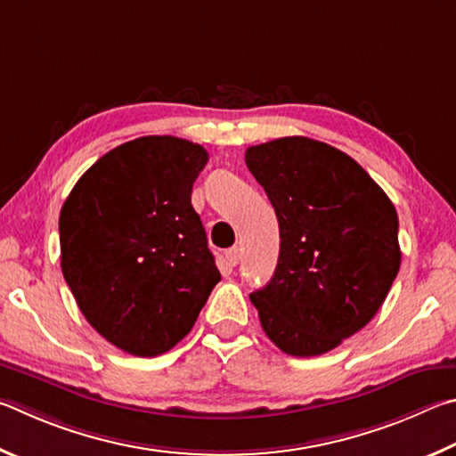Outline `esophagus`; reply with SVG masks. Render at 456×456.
<instances>
[{
	"instance_id": "obj_1",
	"label": "esophagus",
	"mask_w": 456,
	"mask_h": 456,
	"mask_svg": "<svg viewBox=\"0 0 456 456\" xmlns=\"http://www.w3.org/2000/svg\"><path fill=\"white\" fill-rule=\"evenodd\" d=\"M226 260L230 266H238V262H240V248H238V246H234V248H228Z\"/></svg>"
}]
</instances>
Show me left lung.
<instances>
[{
  "instance_id": "8db88e82",
  "label": "left lung",
  "mask_w": 456,
  "mask_h": 456,
  "mask_svg": "<svg viewBox=\"0 0 456 456\" xmlns=\"http://www.w3.org/2000/svg\"><path fill=\"white\" fill-rule=\"evenodd\" d=\"M246 166L281 228L273 281L250 294L266 337L318 356L364 329L401 268L393 202L345 151L290 135L250 146Z\"/></svg>"
}]
</instances>
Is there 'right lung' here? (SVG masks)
Here are the masks:
<instances>
[{"label":"right lung","instance_id":"right-lung-1","mask_svg":"<svg viewBox=\"0 0 456 456\" xmlns=\"http://www.w3.org/2000/svg\"><path fill=\"white\" fill-rule=\"evenodd\" d=\"M208 151L174 135L110 150L61 206V273L111 345L158 356L191 330L220 273L191 186Z\"/></svg>","mask_w":456,"mask_h":456}]
</instances>
